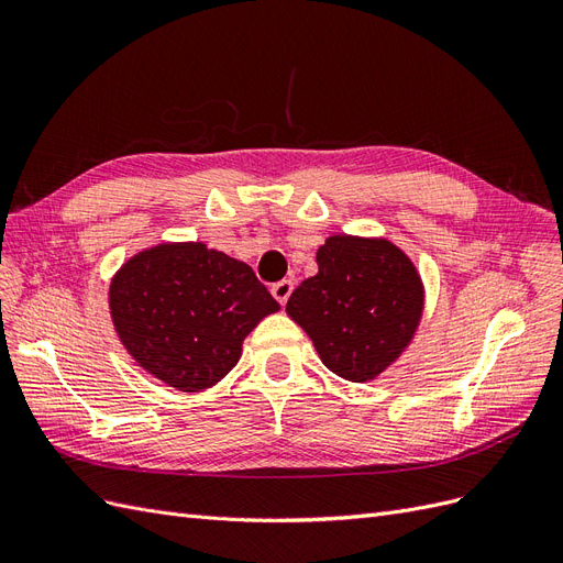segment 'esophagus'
Listing matches in <instances>:
<instances>
[{
  "mask_svg": "<svg viewBox=\"0 0 563 563\" xmlns=\"http://www.w3.org/2000/svg\"><path fill=\"white\" fill-rule=\"evenodd\" d=\"M269 291H272V296H275L277 302L284 308L288 296H291V291H294V282H291V279H282V282H277V284H272Z\"/></svg>",
  "mask_w": 563,
  "mask_h": 563,
  "instance_id": "obj_1",
  "label": "esophagus"
}]
</instances>
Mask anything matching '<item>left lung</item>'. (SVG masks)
Returning a JSON list of instances; mask_svg holds the SVG:
<instances>
[{
  "label": "left lung",
  "instance_id": "obj_1",
  "mask_svg": "<svg viewBox=\"0 0 563 563\" xmlns=\"http://www.w3.org/2000/svg\"><path fill=\"white\" fill-rule=\"evenodd\" d=\"M319 272L305 279L286 312L312 338L323 366L366 383L411 343L424 291L416 265L387 240L333 234L317 251Z\"/></svg>",
  "mask_w": 563,
  "mask_h": 563
}]
</instances>
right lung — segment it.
I'll list each match as a JSON object with an SVG mask.
<instances>
[{"label": "right lung", "instance_id": "add662e5", "mask_svg": "<svg viewBox=\"0 0 563 563\" xmlns=\"http://www.w3.org/2000/svg\"><path fill=\"white\" fill-rule=\"evenodd\" d=\"M277 310L246 263L201 242L135 253L110 284L119 340L139 366L180 391L225 378L244 338Z\"/></svg>", "mask_w": 563, "mask_h": 563}]
</instances>
